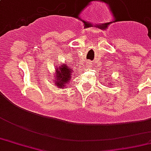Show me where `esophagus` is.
<instances>
[{
    "instance_id": "obj_1",
    "label": "esophagus",
    "mask_w": 151,
    "mask_h": 151,
    "mask_svg": "<svg viewBox=\"0 0 151 151\" xmlns=\"http://www.w3.org/2000/svg\"><path fill=\"white\" fill-rule=\"evenodd\" d=\"M87 66H88V68L92 67V63H91V62H88V63H87Z\"/></svg>"
}]
</instances>
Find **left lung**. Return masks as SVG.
<instances>
[{"mask_svg":"<svg viewBox=\"0 0 151 151\" xmlns=\"http://www.w3.org/2000/svg\"><path fill=\"white\" fill-rule=\"evenodd\" d=\"M110 85H111V83H110Z\"/></svg>","mask_w":151,"mask_h":151,"instance_id":"obj_1","label":"left lung"}]
</instances>
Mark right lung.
Listing matches in <instances>:
<instances>
[{"mask_svg": "<svg viewBox=\"0 0 151 151\" xmlns=\"http://www.w3.org/2000/svg\"><path fill=\"white\" fill-rule=\"evenodd\" d=\"M73 73V68L70 67V65H68L66 63L57 65L53 80L56 86H58V88H65V86H67V84H69V81H70Z\"/></svg>", "mask_w": 151, "mask_h": 151, "instance_id": "add662e5", "label": "right lung"}]
</instances>
